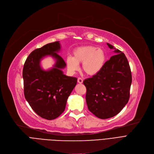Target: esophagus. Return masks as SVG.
Returning a JSON list of instances; mask_svg holds the SVG:
<instances>
[{"mask_svg":"<svg viewBox=\"0 0 154 154\" xmlns=\"http://www.w3.org/2000/svg\"><path fill=\"white\" fill-rule=\"evenodd\" d=\"M77 82L79 84H82L83 83V79L80 77H79L77 79Z\"/></svg>","mask_w":154,"mask_h":154,"instance_id":"obj_1","label":"esophagus"}]
</instances>
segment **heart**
Masks as SVG:
<instances>
[{
    "mask_svg": "<svg viewBox=\"0 0 154 154\" xmlns=\"http://www.w3.org/2000/svg\"><path fill=\"white\" fill-rule=\"evenodd\" d=\"M106 54L101 48L88 45L77 48L72 57L66 60L67 68L70 74L79 69V63H82V70L88 75H94L102 70L106 62Z\"/></svg>",
    "mask_w": 154,
    "mask_h": 154,
    "instance_id": "heart-1",
    "label": "heart"
}]
</instances>
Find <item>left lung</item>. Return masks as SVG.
<instances>
[{
	"label": "left lung",
	"instance_id": "8db88e82",
	"mask_svg": "<svg viewBox=\"0 0 154 154\" xmlns=\"http://www.w3.org/2000/svg\"><path fill=\"white\" fill-rule=\"evenodd\" d=\"M107 44L117 54L105 63L98 74L83 82L88 109L101 119L111 118L122 110L130 97L132 84L131 70L125 54Z\"/></svg>",
	"mask_w": 154,
	"mask_h": 154
}]
</instances>
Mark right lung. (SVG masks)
Wrapping results in <instances>:
<instances>
[{
	"label": "right lung",
	"mask_w": 154,
	"mask_h": 154,
	"mask_svg": "<svg viewBox=\"0 0 154 154\" xmlns=\"http://www.w3.org/2000/svg\"><path fill=\"white\" fill-rule=\"evenodd\" d=\"M60 50L59 41L37 48L28 56L23 68L25 98L36 114L47 120L55 119L62 114L77 81L76 77L63 74L62 69L66 63L57 54ZM46 56L56 59L54 67L48 71L40 67V61Z\"/></svg>",
	"instance_id": "right-lung-1"
}]
</instances>
